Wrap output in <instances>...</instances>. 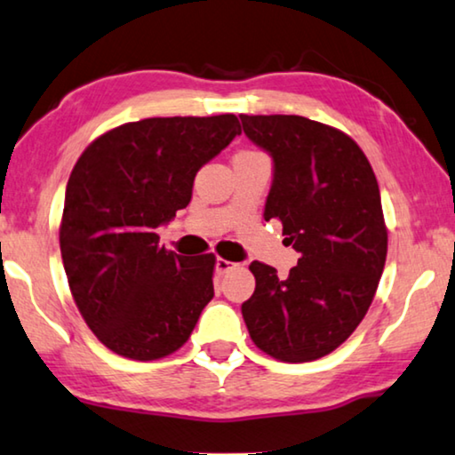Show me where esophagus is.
Wrapping results in <instances>:
<instances>
[{
  "mask_svg": "<svg viewBox=\"0 0 455 455\" xmlns=\"http://www.w3.org/2000/svg\"><path fill=\"white\" fill-rule=\"evenodd\" d=\"M233 267H235L233 261H228L225 258L216 259V272H219V274H227L228 270H233Z\"/></svg>",
  "mask_w": 455,
  "mask_h": 455,
  "instance_id": "1",
  "label": "esophagus"
}]
</instances>
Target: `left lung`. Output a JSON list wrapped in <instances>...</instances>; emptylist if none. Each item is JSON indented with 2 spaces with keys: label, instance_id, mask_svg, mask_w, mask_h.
<instances>
[{
  "label": "left lung",
  "instance_id": "left-lung-1",
  "mask_svg": "<svg viewBox=\"0 0 455 455\" xmlns=\"http://www.w3.org/2000/svg\"><path fill=\"white\" fill-rule=\"evenodd\" d=\"M274 158L264 219L283 222L300 253L289 278L253 261L241 307L255 347L283 363L317 361L363 322L387 255L375 172L348 133L299 115H239Z\"/></svg>",
  "mask_w": 455,
  "mask_h": 455
}]
</instances>
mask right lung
<instances>
[{
  "label": "right lung",
  "instance_id": "add662e5",
  "mask_svg": "<svg viewBox=\"0 0 455 455\" xmlns=\"http://www.w3.org/2000/svg\"><path fill=\"white\" fill-rule=\"evenodd\" d=\"M239 133L233 113L130 121L92 140L74 164L63 267L86 325L115 355H172L212 300L214 253H172L156 228L188 206L196 172Z\"/></svg>",
  "mask_w": 455,
  "mask_h": 455
}]
</instances>
